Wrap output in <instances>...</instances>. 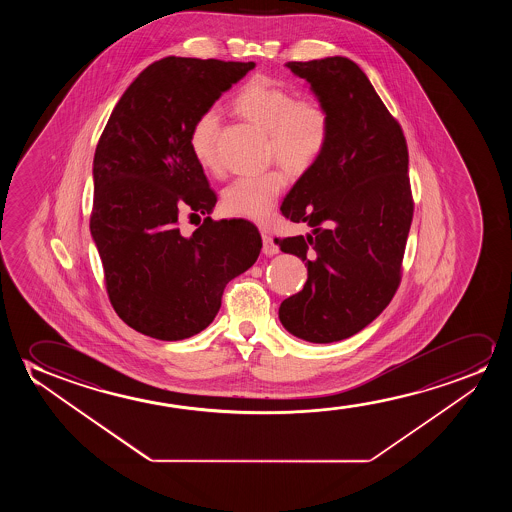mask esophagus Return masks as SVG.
Instances as JSON below:
<instances>
[{
	"mask_svg": "<svg viewBox=\"0 0 512 512\" xmlns=\"http://www.w3.org/2000/svg\"><path fill=\"white\" fill-rule=\"evenodd\" d=\"M262 252L266 253V255H274V253L280 252V246L276 245V241H274L273 236H269L267 232H262Z\"/></svg>",
	"mask_w": 512,
	"mask_h": 512,
	"instance_id": "34e87169",
	"label": "esophagus"
}]
</instances>
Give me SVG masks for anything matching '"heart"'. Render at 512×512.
<instances>
[{
	"label": "heart",
	"mask_w": 512,
	"mask_h": 512,
	"mask_svg": "<svg viewBox=\"0 0 512 512\" xmlns=\"http://www.w3.org/2000/svg\"><path fill=\"white\" fill-rule=\"evenodd\" d=\"M234 108L255 126L269 134V155L292 173L313 168L329 147L332 119L325 106L313 98H295L294 92L267 77H253L239 89ZM217 108H206L189 127V148L197 164L218 173ZM287 185L280 168L259 175L239 176L222 192V208L227 215L266 222L274 204Z\"/></svg>",
	"instance_id": "b5f03b06"
}]
</instances>
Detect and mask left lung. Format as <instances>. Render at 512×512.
<instances>
[{
  "label": "left lung",
  "mask_w": 512,
  "mask_h": 512,
  "mask_svg": "<svg viewBox=\"0 0 512 512\" xmlns=\"http://www.w3.org/2000/svg\"><path fill=\"white\" fill-rule=\"evenodd\" d=\"M330 113L329 147L281 204L313 234L278 238L308 266L301 292L281 302L283 327L309 343L357 334L390 304L413 222L407 143L369 78L348 57L287 63Z\"/></svg>",
  "instance_id": "left-lung-1"
}]
</instances>
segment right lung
Wrapping results in <instances>:
<instances>
[{"instance_id":"right-lung-1","label":"right lung","mask_w":512,"mask_h":512,"mask_svg":"<svg viewBox=\"0 0 512 512\" xmlns=\"http://www.w3.org/2000/svg\"><path fill=\"white\" fill-rule=\"evenodd\" d=\"M255 63L164 57L141 71L113 108L94 154L91 234L106 292L131 329L161 341L196 336L224 288L255 264L259 229L206 217L190 236L180 208L217 203L189 148V127ZM199 217V215H197Z\"/></svg>"}]
</instances>
